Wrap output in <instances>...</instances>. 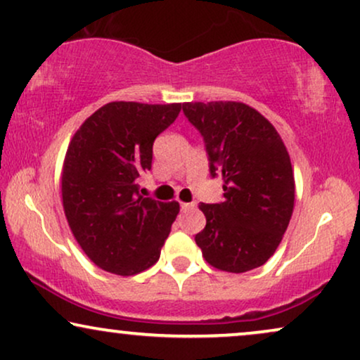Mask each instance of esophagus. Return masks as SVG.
<instances>
[{
	"instance_id": "obj_1",
	"label": "esophagus",
	"mask_w": 360,
	"mask_h": 360,
	"mask_svg": "<svg viewBox=\"0 0 360 360\" xmlns=\"http://www.w3.org/2000/svg\"><path fill=\"white\" fill-rule=\"evenodd\" d=\"M194 202H181V211H189V209H194Z\"/></svg>"
}]
</instances>
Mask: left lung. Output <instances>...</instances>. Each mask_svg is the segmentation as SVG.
Masks as SVG:
<instances>
[{
  "mask_svg": "<svg viewBox=\"0 0 360 360\" xmlns=\"http://www.w3.org/2000/svg\"><path fill=\"white\" fill-rule=\"evenodd\" d=\"M202 136L209 172L224 179L222 201L199 204L206 227L195 244L216 269H256L276 252L294 209L290 159L274 126L244 103H184Z\"/></svg>",
  "mask_w": 360,
  "mask_h": 360,
  "instance_id": "8db88e82",
  "label": "left lung"
}]
</instances>
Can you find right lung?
<instances>
[{
	"label": "right lung",
	"mask_w": 360,
	"mask_h": 360,
	"mask_svg": "<svg viewBox=\"0 0 360 360\" xmlns=\"http://www.w3.org/2000/svg\"><path fill=\"white\" fill-rule=\"evenodd\" d=\"M179 111L177 103H109L72 136L63 206L81 249L104 271L134 276L159 259L179 204L143 198L138 183L151 169L154 139Z\"/></svg>",
	"instance_id": "1"
}]
</instances>
